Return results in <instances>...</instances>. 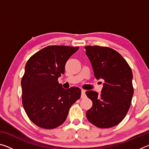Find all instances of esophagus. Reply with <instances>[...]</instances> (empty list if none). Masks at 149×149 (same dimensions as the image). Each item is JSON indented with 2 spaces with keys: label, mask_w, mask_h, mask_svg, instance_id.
Here are the masks:
<instances>
[{
  "label": "esophagus",
  "mask_w": 149,
  "mask_h": 149,
  "mask_svg": "<svg viewBox=\"0 0 149 149\" xmlns=\"http://www.w3.org/2000/svg\"><path fill=\"white\" fill-rule=\"evenodd\" d=\"M85 90H84V89H82L81 90V98L83 99V98H85Z\"/></svg>",
  "instance_id": "1"
}]
</instances>
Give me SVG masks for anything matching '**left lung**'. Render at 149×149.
<instances>
[{"instance_id":"obj_1","label":"left lung","mask_w":149,"mask_h":149,"mask_svg":"<svg viewBox=\"0 0 149 149\" xmlns=\"http://www.w3.org/2000/svg\"><path fill=\"white\" fill-rule=\"evenodd\" d=\"M85 49L95 77L104 80L100 95L93 91L85 93L93 102L92 107L86 112L87 120L100 128L114 127L123 120L132 103V69L114 49L99 46H87Z\"/></svg>"}]
</instances>
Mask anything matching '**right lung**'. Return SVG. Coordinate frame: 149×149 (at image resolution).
Listing matches in <instances>:
<instances>
[{"mask_svg": "<svg viewBox=\"0 0 149 149\" xmlns=\"http://www.w3.org/2000/svg\"><path fill=\"white\" fill-rule=\"evenodd\" d=\"M79 47L53 45L30 57L22 77V104L27 116L44 129H54L65 122L71 106L79 99V88H62L58 78L65 63Z\"/></svg>", "mask_w": 149, "mask_h": 149, "instance_id": "obj_1", "label": "right lung"}]
</instances>
